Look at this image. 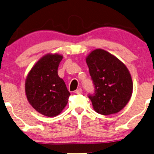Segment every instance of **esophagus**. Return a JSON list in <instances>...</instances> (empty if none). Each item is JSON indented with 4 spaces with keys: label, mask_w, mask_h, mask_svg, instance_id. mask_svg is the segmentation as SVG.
I'll return each mask as SVG.
<instances>
[{
    "label": "esophagus",
    "mask_w": 154,
    "mask_h": 154,
    "mask_svg": "<svg viewBox=\"0 0 154 154\" xmlns=\"http://www.w3.org/2000/svg\"><path fill=\"white\" fill-rule=\"evenodd\" d=\"M81 93H82V89L81 88H78L76 91H75V94H81Z\"/></svg>",
    "instance_id": "esophagus-1"
}]
</instances>
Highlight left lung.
I'll use <instances>...</instances> for the list:
<instances>
[{"label":"left lung","instance_id":"1","mask_svg":"<svg viewBox=\"0 0 154 154\" xmlns=\"http://www.w3.org/2000/svg\"><path fill=\"white\" fill-rule=\"evenodd\" d=\"M95 93L88 96L97 113L109 115L119 112L133 94V81L129 70L115 55L97 49L86 58Z\"/></svg>","mask_w":154,"mask_h":154}]
</instances>
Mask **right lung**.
Listing matches in <instances>:
<instances>
[{"label":"right lung","instance_id":"obj_1","mask_svg":"<svg viewBox=\"0 0 154 154\" xmlns=\"http://www.w3.org/2000/svg\"><path fill=\"white\" fill-rule=\"evenodd\" d=\"M63 59L59 54H47L32 67L25 81L28 102L36 111L47 117H55L66 107L70 94L57 68Z\"/></svg>","mask_w":154,"mask_h":154}]
</instances>
